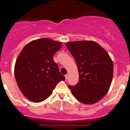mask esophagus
I'll use <instances>...</instances> for the list:
<instances>
[{
	"label": "esophagus",
	"instance_id": "1",
	"mask_svg": "<svg viewBox=\"0 0 130 130\" xmlns=\"http://www.w3.org/2000/svg\"><path fill=\"white\" fill-rule=\"evenodd\" d=\"M68 74H66V75H65V78H66V81H67V79H68Z\"/></svg>",
	"mask_w": 130,
	"mask_h": 130
}]
</instances>
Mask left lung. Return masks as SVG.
<instances>
[{
    "label": "left lung",
    "mask_w": 130,
    "mask_h": 130,
    "mask_svg": "<svg viewBox=\"0 0 130 130\" xmlns=\"http://www.w3.org/2000/svg\"><path fill=\"white\" fill-rule=\"evenodd\" d=\"M73 55L79 72V81L68 85L74 97L85 104L100 100L109 90L113 75V63L104 48L93 41L66 43Z\"/></svg>",
    "instance_id": "8db88e82"
}]
</instances>
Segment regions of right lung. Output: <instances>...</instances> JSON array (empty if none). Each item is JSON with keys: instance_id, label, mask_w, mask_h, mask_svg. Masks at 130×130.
<instances>
[{"instance_id": "add662e5", "label": "right lung", "mask_w": 130, "mask_h": 130, "mask_svg": "<svg viewBox=\"0 0 130 130\" xmlns=\"http://www.w3.org/2000/svg\"><path fill=\"white\" fill-rule=\"evenodd\" d=\"M62 43L49 38L30 42L18 56L15 77L24 96L34 102L47 99L65 77L60 73L53 55L61 49Z\"/></svg>"}]
</instances>
